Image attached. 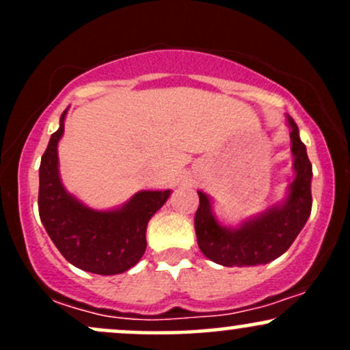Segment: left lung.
<instances>
[{
    "label": "left lung",
    "mask_w": 350,
    "mask_h": 350,
    "mask_svg": "<svg viewBox=\"0 0 350 350\" xmlns=\"http://www.w3.org/2000/svg\"><path fill=\"white\" fill-rule=\"evenodd\" d=\"M291 126V151L295 154L296 178L290 186V196L283 207L270 208L258 219L245 222L230 230L220 226L211 212V200L199 192V207L194 217L196 235L200 252L212 262L224 267H255L271 262L283 255L311 214V176L312 167L306 146L299 139L295 120Z\"/></svg>",
    "instance_id": "obj_1"
}]
</instances>
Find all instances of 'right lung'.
Masks as SVG:
<instances>
[{
    "label": "right lung",
    "mask_w": 350,
    "mask_h": 350,
    "mask_svg": "<svg viewBox=\"0 0 350 350\" xmlns=\"http://www.w3.org/2000/svg\"><path fill=\"white\" fill-rule=\"evenodd\" d=\"M66 111L41 158L39 217L67 262L97 275H118L139 262L146 250L148 222L171 192H138L126 206L108 212L92 211L67 194L57 170V143L64 133Z\"/></svg>",
    "instance_id": "obj_1"
}]
</instances>
